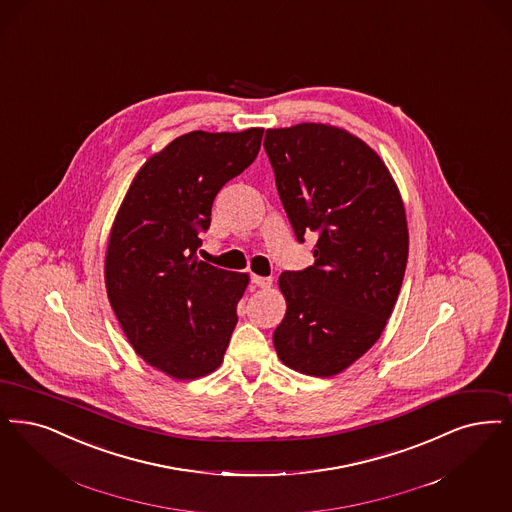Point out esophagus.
<instances>
[{"instance_id": "obj_1", "label": "esophagus", "mask_w": 512, "mask_h": 512, "mask_svg": "<svg viewBox=\"0 0 512 512\" xmlns=\"http://www.w3.org/2000/svg\"><path fill=\"white\" fill-rule=\"evenodd\" d=\"M251 284H255V286L261 287V289H268V287L272 286V278L251 274Z\"/></svg>"}]
</instances>
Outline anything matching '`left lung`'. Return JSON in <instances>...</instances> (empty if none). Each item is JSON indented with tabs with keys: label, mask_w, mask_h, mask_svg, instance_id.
Returning <instances> with one entry per match:
<instances>
[{
	"label": "left lung",
	"mask_w": 512,
	"mask_h": 512,
	"mask_svg": "<svg viewBox=\"0 0 512 512\" xmlns=\"http://www.w3.org/2000/svg\"><path fill=\"white\" fill-rule=\"evenodd\" d=\"M265 150L297 242L316 238L314 265L280 276L287 310L274 348L287 368L331 377L373 347L396 305L404 204L383 160L343 129H266Z\"/></svg>",
	"instance_id": "left-lung-1"
}]
</instances>
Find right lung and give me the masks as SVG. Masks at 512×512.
Masks as SVG:
<instances>
[{
	"label": "right lung",
	"mask_w": 512,
	"mask_h": 512,
	"mask_svg": "<svg viewBox=\"0 0 512 512\" xmlns=\"http://www.w3.org/2000/svg\"><path fill=\"white\" fill-rule=\"evenodd\" d=\"M263 129L192 131L137 173L110 230L106 291L144 362L175 379L221 366L247 274L198 259L219 190L253 164Z\"/></svg>",
	"instance_id": "obj_1"
}]
</instances>
